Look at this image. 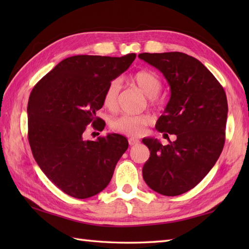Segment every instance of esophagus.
I'll list each match as a JSON object with an SVG mask.
<instances>
[{
  "label": "esophagus",
  "instance_id": "obj_1",
  "mask_svg": "<svg viewBox=\"0 0 249 249\" xmlns=\"http://www.w3.org/2000/svg\"><path fill=\"white\" fill-rule=\"evenodd\" d=\"M128 141H129V144L130 145H137V144L140 143V140L137 139V138H134V137H130V138L128 139Z\"/></svg>",
  "mask_w": 249,
  "mask_h": 249
}]
</instances>
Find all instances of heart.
Instances as JSON below:
<instances>
[{"label": "heart", "instance_id": "obj_1", "mask_svg": "<svg viewBox=\"0 0 249 249\" xmlns=\"http://www.w3.org/2000/svg\"><path fill=\"white\" fill-rule=\"evenodd\" d=\"M127 82L138 87L143 92L151 105L155 106L160 103L158 93L161 89V79L158 73L149 70H142L133 73ZM120 91V83L118 80L111 81L103 94V105L105 108L113 111L118 107V97ZM152 123L150 114L128 115L123 114L115 118L111 122V127L113 130L127 135L129 137H140L144 134L146 127Z\"/></svg>", "mask_w": 249, "mask_h": 249}]
</instances>
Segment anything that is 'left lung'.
<instances>
[{
  "mask_svg": "<svg viewBox=\"0 0 249 249\" xmlns=\"http://www.w3.org/2000/svg\"><path fill=\"white\" fill-rule=\"evenodd\" d=\"M138 57L160 70L170 86V100L155 127L177 136L167 145L153 138L142 140L150 150L142 176L158 194L182 195L202 181L224 149L225 89L202 63L182 52H145Z\"/></svg>",
  "mask_w": 249,
  "mask_h": 249,
  "instance_id": "8db88e82",
  "label": "left lung"
}]
</instances>
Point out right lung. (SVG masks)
I'll list each match as a JSON object with an SVG mask.
<instances>
[{"label": "right lung", "instance_id": "1", "mask_svg": "<svg viewBox=\"0 0 249 249\" xmlns=\"http://www.w3.org/2000/svg\"><path fill=\"white\" fill-rule=\"evenodd\" d=\"M121 57L75 55L60 62L36 83L28 104V138L47 178L62 192L87 199L107 187L116 162L128 147L125 137L109 134L84 140L88 125L103 130L96 116L108 84L134 62Z\"/></svg>", "mask_w": 249, "mask_h": 249}]
</instances>
